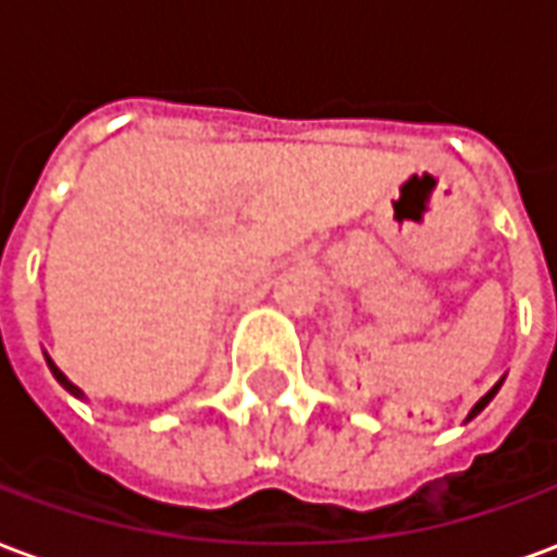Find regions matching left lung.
<instances>
[{
    "mask_svg": "<svg viewBox=\"0 0 557 557\" xmlns=\"http://www.w3.org/2000/svg\"><path fill=\"white\" fill-rule=\"evenodd\" d=\"M502 382H504V379H498V382H495V385H492V387H490V391H486V394H483V397H480V399H478V403H474V409L468 411V418H466V420H471V418H478L480 411H483V409H486V406H490V399H492V397H495V394H498V387H502Z\"/></svg>",
    "mask_w": 557,
    "mask_h": 557,
    "instance_id": "1",
    "label": "left lung"
}]
</instances>
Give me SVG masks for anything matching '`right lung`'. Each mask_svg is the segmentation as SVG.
Segmentation results:
<instances>
[{"mask_svg":"<svg viewBox=\"0 0 557 557\" xmlns=\"http://www.w3.org/2000/svg\"><path fill=\"white\" fill-rule=\"evenodd\" d=\"M47 367H50V373L55 375V382H59V385L65 387L67 394H74V397H83V391H79V387L74 385V382H67V375L62 373V370H59V367H55V363L50 361V358H47Z\"/></svg>","mask_w":557,"mask_h":557,"instance_id":"1","label":"right lung"}]
</instances>
